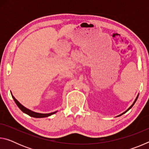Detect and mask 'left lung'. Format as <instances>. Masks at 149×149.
<instances>
[{"label": "left lung", "instance_id": "left-lung-1", "mask_svg": "<svg viewBox=\"0 0 149 149\" xmlns=\"http://www.w3.org/2000/svg\"><path fill=\"white\" fill-rule=\"evenodd\" d=\"M138 97H139V94L137 95V97H136V99H135V100H134V102H133V104H132V105H131V106H130V107L129 108H127V110H126L125 111V112H123V113H122V114H120V115H118V116H116V117H118V116H122V115H123V114H125V112H127L128 110H130V109H131V108H132V107H133V105H134V104H135V102H136V101H137V99H138Z\"/></svg>", "mask_w": 149, "mask_h": 149}]
</instances>
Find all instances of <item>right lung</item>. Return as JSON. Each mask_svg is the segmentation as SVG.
<instances>
[{
  "mask_svg": "<svg viewBox=\"0 0 149 149\" xmlns=\"http://www.w3.org/2000/svg\"><path fill=\"white\" fill-rule=\"evenodd\" d=\"M11 95H12V98H13V99H14V100L15 101V102H16V104H17V107H19V109L21 110L24 113H25V114L29 115V116H31V117L39 118H45V117L50 116H51L52 114H55V113H56V112H57V111H55V112H51V113H47V114H42V113H38V112H33V111H32L31 110L28 109V108H27L25 107L24 106L22 105L21 103H20L18 101V100L15 99V97H14L13 95H12V93H11Z\"/></svg>",
  "mask_w": 149,
  "mask_h": 149,
  "instance_id": "obj_1",
  "label": "right lung"
}]
</instances>
